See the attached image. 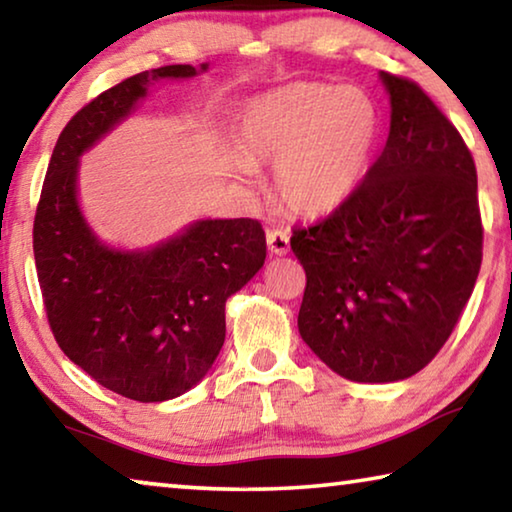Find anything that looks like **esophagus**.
Segmentation results:
<instances>
[{
  "label": "esophagus",
  "instance_id": "obj_1",
  "mask_svg": "<svg viewBox=\"0 0 512 512\" xmlns=\"http://www.w3.org/2000/svg\"><path fill=\"white\" fill-rule=\"evenodd\" d=\"M266 241H268V250L275 255H287L289 253V232L284 230H268L266 232Z\"/></svg>",
  "mask_w": 512,
  "mask_h": 512
}]
</instances>
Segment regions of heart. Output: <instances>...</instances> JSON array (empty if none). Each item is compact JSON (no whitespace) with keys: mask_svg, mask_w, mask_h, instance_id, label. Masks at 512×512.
I'll list each match as a JSON object with an SVG mask.
<instances>
[{"mask_svg":"<svg viewBox=\"0 0 512 512\" xmlns=\"http://www.w3.org/2000/svg\"><path fill=\"white\" fill-rule=\"evenodd\" d=\"M381 133L377 103L359 88L291 83L250 99L239 115V178L277 164V194L300 214L348 201L370 167Z\"/></svg>","mask_w":512,"mask_h":512,"instance_id":"1","label":"heart"}]
</instances>
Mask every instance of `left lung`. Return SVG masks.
Wrapping results in <instances>:
<instances>
[{
	"instance_id": "left-lung-1",
	"label": "left lung",
	"mask_w": 512,
	"mask_h": 512,
	"mask_svg": "<svg viewBox=\"0 0 512 512\" xmlns=\"http://www.w3.org/2000/svg\"><path fill=\"white\" fill-rule=\"evenodd\" d=\"M391 133L327 219L296 228L298 329L334 372L384 384L420 372L452 336L483 257L474 158L418 83L381 72Z\"/></svg>"
}]
</instances>
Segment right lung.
Here are the masks:
<instances>
[{
  "label": "right lung",
  "instance_id": "obj_1",
  "mask_svg": "<svg viewBox=\"0 0 512 512\" xmlns=\"http://www.w3.org/2000/svg\"><path fill=\"white\" fill-rule=\"evenodd\" d=\"M207 65H167L101 92L67 121L33 221V255L54 339L69 361L135 402H164L201 381L225 341V300L266 259L257 219H205L149 250L94 237L76 201L79 158L131 115L160 79Z\"/></svg>",
  "mask_w": 512,
  "mask_h": 512
}]
</instances>
